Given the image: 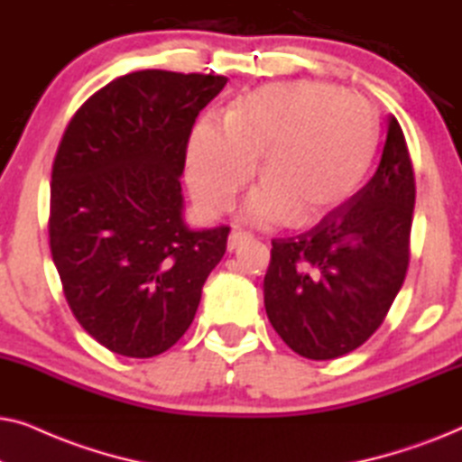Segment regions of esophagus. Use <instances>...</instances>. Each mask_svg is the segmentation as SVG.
Instances as JSON below:
<instances>
[{
    "label": "esophagus",
    "mask_w": 462,
    "mask_h": 462,
    "mask_svg": "<svg viewBox=\"0 0 462 462\" xmlns=\"http://www.w3.org/2000/svg\"><path fill=\"white\" fill-rule=\"evenodd\" d=\"M252 233H245V231H233L231 236H229V242H226V248H229L231 252L233 250H239L242 248V245H245V244H250L252 242Z\"/></svg>",
    "instance_id": "1"
}]
</instances>
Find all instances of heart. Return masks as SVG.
<instances>
[{
    "label": "heart",
    "mask_w": 462,
    "mask_h": 462,
    "mask_svg": "<svg viewBox=\"0 0 462 462\" xmlns=\"http://www.w3.org/2000/svg\"><path fill=\"white\" fill-rule=\"evenodd\" d=\"M378 143L372 105L321 81L256 88L226 111L204 117L187 144V180L201 210L223 212L254 174L242 217L271 226L311 225L345 204L368 172Z\"/></svg>",
    "instance_id": "obj_1"
}]
</instances>
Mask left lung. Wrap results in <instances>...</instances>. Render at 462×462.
I'll return each mask as SVG.
<instances>
[{
	"label": "left lung",
	"mask_w": 462,
	"mask_h": 462,
	"mask_svg": "<svg viewBox=\"0 0 462 462\" xmlns=\"http://www.w3.org/2000/svg\"><path fill=\"white\" fill-rule=\"evenodd\" d=\"M414 198L406 138L391 116L365 187L313 229L271 242L264 309L294 353L334 359L378 330L406 280Z\"/></svg>",
	"instance_id": "8db88e82"
}]
</instances>
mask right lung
I'll return each mask as SVG.
<instances>
[{
  "mask_svg": "<svg viewBox=\"0 0 462 462\" xmlns=\"http://www.w3.org/2000/svg\"><path fill=\"white\" fill-rule=\"evenodd\" d=\"M226 78L147 69L79 106L56 151L50 250L75 319L125 357L168 351L199 307L229 226L189 229L180 174L199 111Z\"/></svg>",
  "mask_w": 462,
  "mask_h": 462,
  "instance_id": "obj_1",
  "label": "right lung"
}]
</instances>
